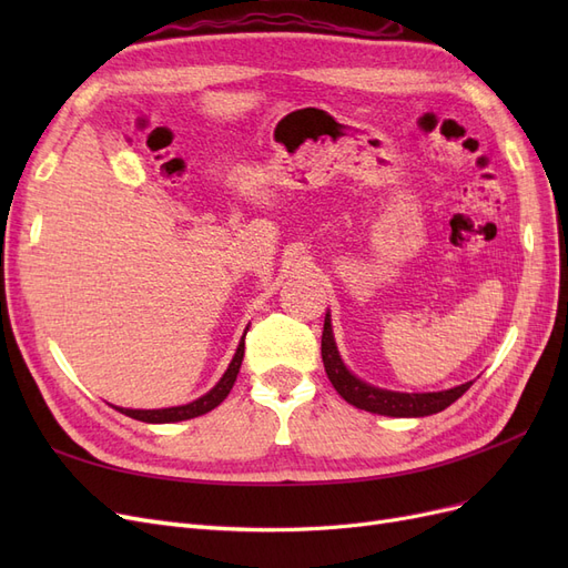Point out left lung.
<instances>
[{"mask_svg": "<svg viewBox=\"0 0 568 568\" xmlns=\"http://www.w3.org/2000/svg\"><path fill=\"white\" fill-rule=\"evenodd\" d=\"M322 363L326 369V376H329L332 386L338 390V395L346 403L374 412V415H384V417H428L436 415V412H443L445 407H450L457 398H462L464 393L469 390L474 382L459 384L448 390H434V393H400V390H388L372 386L367 382L355 376L346 363L341 359V353L336 348L334 341V329H332V315L326 313L324 317V332H322Z\"/></svg>", "mask_w": 568, "mask_h": 568, "instance_id": "8db88e82", "label": "left lung"}]
</instances>
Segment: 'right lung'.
<instances>
[{"instance_id":"add662e5","label":"right lung","mask_w":568,"mask_h":568,"mask_svg":"<svg viewBox=\"0 0 568 568\" xmlns=\"http://www.w3.org/2000/svg\"><path fill=\"white\" fill-rule=\"evenodd\" d=\"M244 338H246V332H244L242 341H239L236 353L232 357L227 372L222 374V379L209 393L201 395V398L186 403V405L163 407V409H128V407H115V409L123 412V415H128L132 419H140V422H146V424H175V422H184V419H194V417L205 415V412L215 409L230 395V390L236 382L239 367H242V359H244Z\"/></svg>"}]
</instances>
